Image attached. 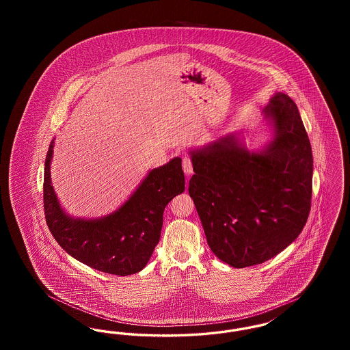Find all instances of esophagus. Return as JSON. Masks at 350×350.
Returning <instances> with one entry per match:
<instances>
[{
	"instance_id": "esophagus-1",
	"label": "esophagus",
	"mask_w": 350,
	"mask_h": 350,
	"mask_svg": "<svg viewBox=\"0 0 350 350\" xmlns=\"http://www.w3.org/2000/svg\"><path fill=\"white\" fill-rule=\"evenodd\" d=\"M183 167L186 176H190L193 173V163H191V159L189 156H183Z\"/></svg>"
}]
</instances>
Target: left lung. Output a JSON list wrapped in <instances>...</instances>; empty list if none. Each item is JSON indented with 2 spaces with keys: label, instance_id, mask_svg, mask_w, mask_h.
<instances>
[{
  "label": "left lung",
  "instance_id": "1",
  "mask_svg": "<svg viewBox=\"0 0 350 350\" xmlns=\"http://www.w3.org/2000/svg\"><path fill=\"white\" fill-rule=\"evenodd\" d=\"M264 116L274 136L250 152L231 133L191 150L194 200L207 244L233 267L262 264L301 232L311 210L314 160L295 102L277 93Z\"/></svg>",
  "mask_w": 350,
  "mask_h": 350
}]
</instances>
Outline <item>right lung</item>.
I'll return each mask as SVG.
<instances>
[{"mask_svg":"<svg viewBox=\"0 0 350 350\" xmlns=\"http://www.w3.org/2000/svg\"><path fill=\"white\" fill-rule=\"evenodd\" d=\"M53 140L46 156L43 200L52 236L73 258L116 275L140 271L150 261L163 227L165 206L185 190L181 159L174 157L148 176L117 211L100 219L72 217L64 213L51 183Z\"/></svg>","mask_w":350,"mask_h":350,"instance_id":"add662e5","label":"right lung"}]
</instances>
